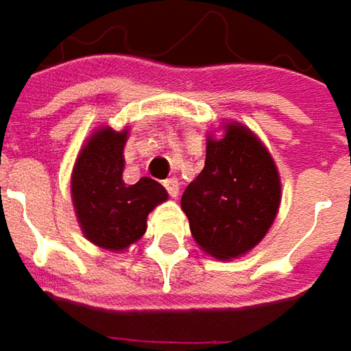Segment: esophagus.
Masks as SVG:
<instances>
[{
	"label": "esophagus",
	"mask_w": 351,
	"mask_h": 351,
	"mask_svg": "<svg viewBox=\"0 0 351 351\" xmlns=\"http://www.w3.org/2000/svg\"><path fill=\"white\" fill-rule=\"evenodd\" d=\"M164 185H166L167 193L171 197H178V193H180V182H178V178H169V180L164 182Z\"/></svg>",
	"instance_id": "1"
}]
</instances>
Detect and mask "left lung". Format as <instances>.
I'll return each instance as SVG.
<instances>
[{"instance_id": "left-lung-1", "label": "left lung", "mask_w": 351, "mask_h": 351, "mask_svg": "<svg viewBox=\"0 0 351 351\" xmlns=\"http://www.w3.org/2000/svg\"><path fill=\"white\" fill-rule=\"evenodd\" d=\"M280 205V178L265 144L243 124L207 138L205 167L185 187L182 209L195 243L227 261L256 247Z\"/></svg>"}]
</instances>
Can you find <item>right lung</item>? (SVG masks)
I'll list each match as a JSON object with an SVG mask.
<instances>
[{"instance_id": "add662e5", "label": "right lung", "mask_w": 351, "mask_h": 351, "mask_svg": "<svg viewBox=\"0 0 351 351\" xmlns=\"http://www.w3.org/2000/svg\"><path fill=\"white\" fill-rule=\"evenodd\" d=\"M126 140V128H98L79 152L71 178L82 235L108 251H124L136 243L146 233L149 211L167 199L164 185L149 178L132 185L122 180Z\"/></svg>"}]
</instances>
